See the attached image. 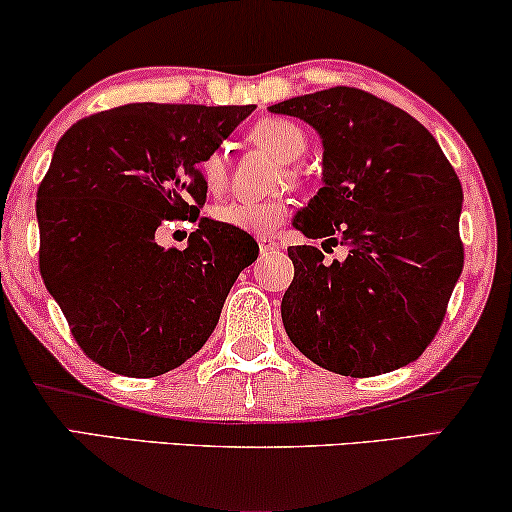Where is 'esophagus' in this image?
<instances>
[{"label": "esophagus", "instance_id": "esophagus-1", "mask_svg": "<svg viewBox=\"0 0 512 512\" xmlns=\"http://www.w3.org/2000/svg\"><path fill=\"white\" fill-rule=\"evenodd\" d=\"M258 249H261V254H272V251L279 249V244L272 240V237H258Z\"/></svg>", "mask_w": 512, "mask_h": 512}]
</instances>
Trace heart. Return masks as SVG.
Masks as SVG:
<instances>
[{
  "label": "heart",
  "mask_w": 512,
  "mask_h": 512,
  "mask_svg": "<svg viewBox=\"0 0 512 512\" xmlns=\"http://www.w3.org/2000/svg\"><path fill=\"white\" fill-rule=\"evenodd\" d=\"M249 139L258 146H263L265 151H270L277 160H282L284 165L296 163L303 158L307 151V135L298 123L289 121V118L268 116L261 118L251 125ZM200 179L209 193H221L228 184L230 177V165L228 156L223 149H212L198 165ZM286 179L296 181L298 170L286 167L284 170ZM291 205L284 198H272V200H233L226 205H219L214 209V221L223 223V226L242 230V233L251 235H272L284 226V221L289 219Z\"/></svg>",
  "instance_id": "heart-1"
}]
</instances>
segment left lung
I'll return each instance as SVG.
<instances>
[{"instance_id": "left-lung-1", "label": "left lung", "mask_w": 512, "mask_h": 512, "mask_svg": "<svg viewBox=\"0 0 512 512\" xmlns=\"http://www.w3.org/2000/svg\"><path fill=\"white\" fill-rule=\"evenodd\" d=\"M270 111L303 118L324 142L326 186L296 228L349 247L331 265L310 244L289 247L286 333L338 375L408 366L436 338L464 268L457 172L422 123L366 90L335 86Z\"/></svg>"}]
</instances>
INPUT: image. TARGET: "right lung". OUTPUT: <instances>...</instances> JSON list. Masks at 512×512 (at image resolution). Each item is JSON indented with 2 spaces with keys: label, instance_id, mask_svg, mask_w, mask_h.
Segmentation results:
<instances>
[{
  "label": "right lung",
  "instance_id": "obj_1",
  "mask_svg": "<svg viewBox=\"0 0 512 512\" xmlns=\"http://www.w3.org/2000/svg\"><path fill=\"white\" fill-rule=\"evenodd\" d=\"M256 107L132 102L76 121L37 191L39 272L83 354L128 377L179 368L205 345L254 237L202 219L198 165ZM199 223L163 250L165 220Z\"/></svg>",
  "mask_w": 512,
  "mask_h": 512
}]
</instances>
